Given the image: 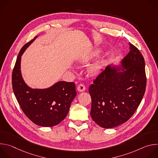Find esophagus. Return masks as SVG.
<instances>
[{"label": "esophagus", "instance_id": "esophagus-1", "mask_svg": "<svg viewBox=\"0 0 158 158\" xmlns=\"http://www.w3.org/2000/svg\"><path fill=\"white\" fill-rule=\"evenodd\" d=\"M85 90V87L84 84H80L78 86H77V91L79 92H84Z\"/></svg>", "mask_w": 158, "mask_h": 158}]
</instances>
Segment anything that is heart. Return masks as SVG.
<instances>
[{"label":"heart","mask_w":158,"mask_h":158,"mask_svg":"<svg viewBox=\"0 0 158 158\" xmlns=\"http://www.w3.org/2000/svg\"><path fill=\"white\" fill-rule=\"evenodd\" d=\"M89 57H84L81 59L79 60V62L81 64L86 63L89 60ZM104 65V62L102 59H98L92 63L91 64H90L87 68V73L89 75H91L92 76H97L100 73L101 71L102 67Z\"/></svg>","instance_id":"1"}]
</instances>
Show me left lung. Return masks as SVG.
<instances>
[{
	"label": "left lung",
	"mask_w": 158,
	"mask_h": 158,
	"mask_svg": "<svg viewBox=\"0 0 158 158\" xmlns=\"http://www.w3.org/2000/svg\"><path fill=\"white\" fill-rule=\"evenodd\" d=\"M129 52L120 61L106 66L89 86L91 116L103 128H112L129 120L144 96L145 62L139 51L129 42Z\"/></svg>",
	"instance_id": "8db88e82"
}]
</instances>
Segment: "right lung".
Wrapping results in <instances>:
<instances>
[{"label": "right lung", "mask_w": 158, "mask_h": 158, "mask_svg": "<svg viewBox=\"0 0 158 158\" xmlns=\"http://www.w3.org/2000/svg\"><path fill=\"white\" fill-rule=\"evenodd\" d=\"M35 36L20 51L12 73V88L15 98L26 116L34 124L52 127L67 116L76 96L74 82L58 81L45 89H33L24 81L21 73V58L26 49L35 40Z\"/></svg>", "instance_id": "right-lung-1"}]
</instances>
